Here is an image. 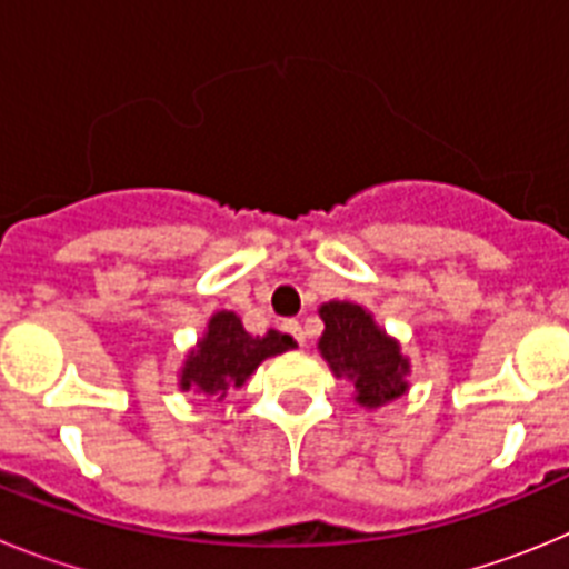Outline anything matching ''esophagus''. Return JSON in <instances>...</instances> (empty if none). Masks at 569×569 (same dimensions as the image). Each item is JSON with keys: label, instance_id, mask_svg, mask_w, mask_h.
<instances>
[{"label": "esophagus", "instance_id": "obj_1", "mask_svg": "<svg viewBox=\"0 0 569 569\" xmlns=\"http://www.w3.org/2000/svg\"><path fill=\"white\" fill-rule=\"evenodd\" d=\"M281 330H284V333L293 336V339L299 341V345H305V330H301V325H299V321H296V319L284 321V325H281Z\"/></svg>", "mask_w": 569, "mask_h": 569}]
</instances>
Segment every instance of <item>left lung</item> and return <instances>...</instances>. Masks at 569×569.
<instances>
[{
  "label": "left lung",
  "instance_id": "left-lung-1",
  "mask_svg": "<svg viewBox=\"0 0 569 569\" xmlns=\"http://www.w3.org/2000/svg\"><path fill=\"white\" fill-rule=\"evenodd\" d=\"M325 333L319 339L321 359L336 376L353 381L361 407H381L407 393L410 361L399 341L390 339L376 319L353 301H328L319 308Z\"/></svg>",
  "mask_w": 569,
  "mask_h": 569
}]
</instances>
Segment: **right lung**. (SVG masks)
Segmentation results:
<instances>
[{
	"mask_svg": "<svg viewBox=\"0 0 569 569\" xmlns=\"http://www.w3.org/2000/svg\"><path fill=\"white\" fill-rule=\"evenodd\" d=\"M293 345L296 341L279 330L250 336L233 310H219L210 316L208 330L184 359L179 387L222 401L228 390L241 387L256 373L261 361L284 353Z\"/></svg>",
	"mask_w": 569,
	"mask_h": 569,
	"instance_id": "right-lung-1",
	"label": "right lung"
}]
</instances>
